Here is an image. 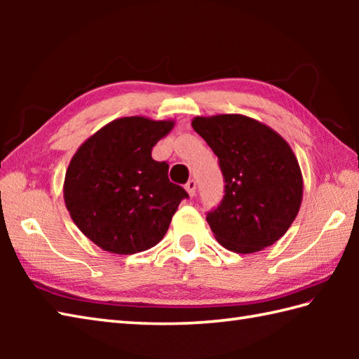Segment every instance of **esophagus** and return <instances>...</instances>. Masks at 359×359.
Instances as JSON below:
<instances>
[{
	"label": "esophagus",
	"mask_w": 359,
	"mask_h": 359,
	"mask_svg": "<svg viewBox=\"0 0 359 359\" xmlns=\"http://www.w3.org/2000/svg\"><path fill=\"white\" fill-rule=\"evenodd\" d=\"M196 187H197V184H196V180H193V179H191V180H188V182H187V185H185V189H187V191H188V194H189V196H191V197H193V196L196 194Z\"/></svg>",
	"instance_id": "obj_1"
}]
</instances>
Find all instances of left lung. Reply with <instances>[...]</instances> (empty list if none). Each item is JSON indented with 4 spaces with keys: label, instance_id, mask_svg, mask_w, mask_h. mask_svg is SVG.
Here are the masks:
<instances>
[{
    "label": "left lung",
    "instance_id": "8db88e82",
    "mask_svg": "<svg viewBox=\"0 0 359 359\" xmlns=\"http://www.w3.org/2000/svg\"><path fill=\"white\" fill-rule=\"evenodd\" d=\"M191 125L217 156L225 179L224 199L207 216L216 241L241 255L273 245L302 202L293 149L274 129L242 114L197 116Z\"/></svg>",
    "mask_w": 359,
    "mask_h": 359
}]
</instances>
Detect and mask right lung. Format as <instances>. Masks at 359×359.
<instances>
[{
	"label": "right lung",
	"mask_w": 359,
	"mask_h": 359,
	"mask_svg": "<svg viewBox=\"0 0 359 359\" xmlns=\"http://www.w3.org/2000/svg\"><path fill=\"white\" fill-rule=\"evenodd\" d=\"M174 120L134 116L109 121L71 158L63 185L66 208L80 231L114 255H134L163 239L182 199L168 163L151 157Z\"/></svg>",
	"instance_id": "obj_1"
}]
</instances>
